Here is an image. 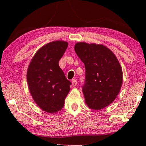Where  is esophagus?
<instances>
[{
  "mask_svg": "<svg viewBox=\"0 0 146 146\" xmlns=\"http://www.w3.org/2000/svg\"><path fill=\"white\" fill-rule=\"evenodd\" d=\"M71 83H72L73 86H76V85H77V81L76 80H73L72 82H71Z\"/></svg>",
  "mask_w": 146,
  "mask_h": 146,
  "instance_id": "obj_1",
  "label": "esophagus"
}]
</instances>
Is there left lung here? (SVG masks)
I'll return each mask as SVG.
<instances>
[{
	"label": "left lung",
	"instance_id": "left-lung-1",
	"mask_svg": "<svg viewBox=\"0 0 146 146\" xmlns=\"http://www.w3.org/2000/svg\"><path fill=\"white\" fill-rule=\"evenodd\" d=\"M76 54L85 64V83L83 86L86 104L99 110L115 100L122 87V69L116 56L103 44L77 42Z\"/></svg>",
	"mask_w": 146,
	"mask_h": 146
}]
</instances>
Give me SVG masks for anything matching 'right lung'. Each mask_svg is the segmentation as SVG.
Listing matches in <instances>:
<instances>
[{
    "instance_id": "right-lung-1",
    "label": "right lung",
    "mask_w": 146,
    "mask_h": 146,
    "mask_svg": "<svg viewBox=\"0 0 146 146\" xmlns=\"http://www.w3.org/2000/svg\"><path fill=\"white\" fill-rule=\"evenodd\" d=\"M64 41H54L36 51L27 71L29 90L37 105L46 112L54 113L63 108L70 90L59 61L68 48Z\"/></svg>"
}]
</instances>
